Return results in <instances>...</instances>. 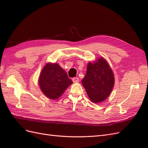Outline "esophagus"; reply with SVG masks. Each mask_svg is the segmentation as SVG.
<instances>
[{
	"label": "esophagus",
	"instance_id": "esophagus-1",
	"mask_svg": "<svg viewBox=\"0 0 148 148\" xmlns=\"http://www.w3.org/2000/svg\"><path fill=\"white\" fill-rule=\"evenodd\" d=\"M73 83H78L79 82V78H78V77H75V78H73Z\"/></svg>",
	"mask_w": 148,
	"mask_h": 148
}]
</instances>
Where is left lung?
<instances>
[{"instance_id":"obj_1","label":"left lung","mask_w":148,"mask_h":148,"mask_svg":"<svg viewBox=\"0 0 148 148\" xmlns=\"http://www.w3.org/2000/svg\"><path fill=\"white\" fill-rule=\"evenodd\" d=\"M114 84L113 70L104 57L88 62L82 84L91 102L97 104L104 101L110 95Z\"/></svg>"}]
</instances>
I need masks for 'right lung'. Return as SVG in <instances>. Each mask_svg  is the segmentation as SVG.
Segmentation results:
<instances>
[{
    "label": "right lung",
    "mask_w": 148,
    "mask_h": 148,
    "mask_svg": "<svg viewBox=\"0 0 148 148\" xmlns=\"http://www.w3.org/2000/svg\"><path fill=\"white\" fill-rule=\"evenodd\" d=\"M72 83L59 64L52 62H47L43 66L38 78V85L42 92L52 100L59 98Z\"/></svg>",
    "instance_id": "right-lung-1"
}]
</instances>
